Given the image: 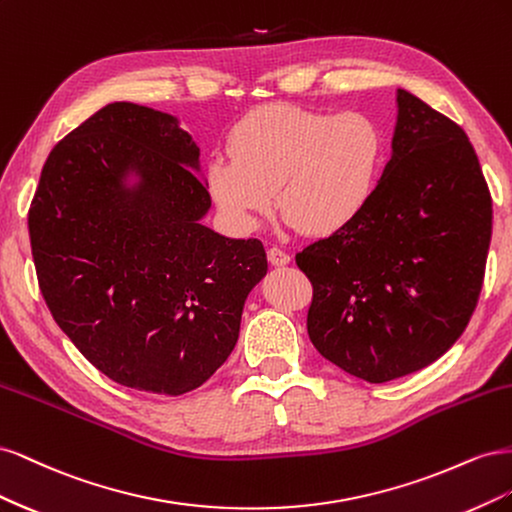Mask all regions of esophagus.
I'll return each mask as SVG.
<instances>
[{
  "label": "esophagus",
  "mask_w": 512,
  "mask_h": 512,
  "mask_svg": "<svg viewBox=\"0 0 512 512\" xmlns=\"http://www.w3.org/2000/svg\"><path fill=\"white\" fill-rule=\"evenodd\" d=\"M267 258H269L271 265H275V267H282V265H288V262H290V256L284 250H280V247H269Z\"/></svg>",
  "instance_id": "esophagus-1"
}]
</instances>
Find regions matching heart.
Returning <instances> with one entry per match:
<instances>
[{
	"label": "heart",
	"mask_w": 512,
	"mask_h": 512,
	"mask_svg": "<svg viewBox=\"0 0 512 512\" xmlns=\"http://www.w3.org/2000/svg\"><path fill=\"white\" fill-rule=\"evenodd\" d=\"M384 134L363 111L327 113L267 104L247 113L228 138L230 158L207 168L226 220L250 232L277 205L290 228L331 235L361 215L384 162Z\"/></svg>",
	"instance_id": "1"
}]
</instances>
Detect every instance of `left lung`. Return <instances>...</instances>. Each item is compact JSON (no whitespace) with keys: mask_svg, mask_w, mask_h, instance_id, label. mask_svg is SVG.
Segmentation results:
<instances>
[{"mask_svg":"<svg viewBox=\"0 0 512 512\" xmlns=\"http://www.w3.org/2000/svg\"><path fill=\"white\" fill-rule=\"evenodd\" d=\"M393 156L342 230L307 245V333L339 369L389 382L433 363L468 327L483 288L491 194L455 121L397 91Z\"/></svg>","mask_w":512,"mask_h":512,"instance_id":"8db88e82","label":"left lung"}]
</instances>
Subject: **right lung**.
Returning a JSON list of instances; mask_svg holds the SVG:
<instances>
[{
  "label": "right lung",
  "mask_w": 512,
  "mask_h": 512,
  "mask_svg": "<svg viewBox=\"0 0 512 512\" xmlns=\"http://www.w3.org/2000/svg\"><path fill=\"white\" fill-rule=\"evenodd\" d=\"M198 156L173 115L113 102L53 147L29 207L38 286L59 329L136 391L177 397L205 384L267 275L258 239L200 224L211 196L191 170Z\"/></svg>",
  "instance_id": "obj_1"
}]
</instances>
